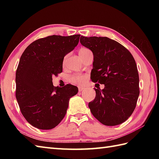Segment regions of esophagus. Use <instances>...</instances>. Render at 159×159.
I'll return each instance as SVG.
<instances>
[{
    "label": "esophagus",
    "instance_id": "obj_1",
    "mask_svg": "<svg viewBox=\"0 0 159 159\" xmlns=\"http://www.w3.org/2000/svg\"><path fill=\"white\" fill-rule=\"evenodd\" d=\"M84 89H85V88H84V87H79V92H81L82 91H83Z\"/></svg>",
    "mask_w": 159,
    "mask_h": 159
}]
</instances>
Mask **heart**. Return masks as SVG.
<instances>
[{"label":"heart","mask_w":159,"mask_h":159,"mask_svg":"<svg viewBox=\"0 0 159 159\" xmlns=\"http://www.w3.org/2000/svg\"><path fill=\"white\" fill-rule=\"evenodd\" d=\"M90 51L89 49L86 48H82L79 50V54L80 57L83 55L84 54ZM87 77L86 75H84V74H74L70 77V82H72L74 84H78V85H82L84 83H85L87 80Z\"/></svg>","instance_id":"obj_1"}]
</instances>
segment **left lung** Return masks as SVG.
<instances>
[{"instance_id":"1","label":"left lung","mask_w":159,"mask_h":159,"mask_svg":"<svg viewBox=\"0 0 159 159\" xmlns=\"http://www.w3.org/2000/svg\"><path fill=\"white\" fill-rule=\"evenodd\" d=\"M80 42L93 52L92 81L104 85L103 89H94L91 112L106 126L124 122L133 113L139 95L135 60L124 46L107 37L81 36Z\"/></svg>"}]
</instances>
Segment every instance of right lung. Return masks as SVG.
Returning a JSON list of instances; mask_svg holds the SVG:
<instances>
[{
	"label": "right lung",
	"instance_id": "right-lung-1",
	"mask_svg": "<svg viewBox=\"0 0 159 159\" xmlns=\"http://www.w3.org/2000/svg\"><path fill=\"white\" fill-rule=\"evenodd\" d=\"M80 35H50L27 46L16 73V97L28 122L42 130L56 127L65 117L69 100L78 87L53 86L52 76L62 72L65 55L77 46Z\"/></svg>",
	"mask_w": 159,
	"mask_h": 159
}]
</instances>
